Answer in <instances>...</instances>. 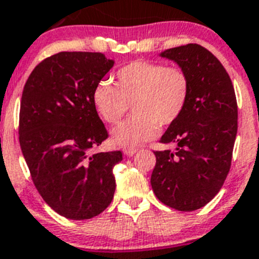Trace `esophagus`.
I'll return each mask as SVG.
<instances>
[{"mask_svg":"<svg viewBox=\"0 0 259 259\" xmlns=\"http://www.w3.org/2000/svg\"><path fill=\"white\" fill-rule=\"evenodd\" d=\"M137 151H138L137 148H125V150H123V154L130 157V156H133V155L136 154Z\"/></svg>","mask_w":259,"mask_h":259,"instance_id":"34e87169","label":"esophagus"}]
</instances>
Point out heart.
Segmentation results:
<instances>
[{
  "mask_svg": "<svg viewBox=\"0 0 259 259\" xmlns=\"http://www.w3.org/2000/svg\"><path fill=\"white\" fill-rule=\"evenodd\" d=\"M190 96V80L180 67L152 61H134L117 71L116 86L96 84L94 105L108 123H118L129 112L134 116L112 132L116 145L138 147L156 138L159 126L168 127L183 116Z\"/></svg>",
  "mask_w": 259,
  "mask_h": 259,
  "instance_id": "obj_1",
  "label": "heart"
}]
</instances>
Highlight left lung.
Masks as SVG:
<instances>
[{
  "instance_id": "left-lung-1",
  "label": "left lung",
  "mask_w": 259,
  "mask_h": 259,
  "mask_svg": "<svg viewBox=\"0 0 259 259\" xmlns=\"http://www.w3.org/2000/svg\"><path fill=\"white\" fill-rule=\"evenodd\" d=\"M160 56L185 71L190 96L183 116L160 138L175 143L176 151H155L151 186L164 204L194 211L219 193L231 168L237 134L235 90L223 65L202 46L176 47Z\"/></svg>"
}]
</instances>
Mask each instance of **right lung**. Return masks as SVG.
I'll return each mask as SVG.
<instances>
[{"label":"right lung","instance_id":"obj_1","mask_svg":"<svg viewBox=\"0 0 259 259\" xmlns=\"http://www.w3.org/2000/svg\"><path fill=\"white\" fill-rule=\"evenodd\" d=\"M113 60L60 52L30 74L21 100L19 143L36 189L67 219H91L113 199L122 152H94L108 138L92 94Z\"/></svg>","mask_w":259,"mask_h":259}]
</instances>
